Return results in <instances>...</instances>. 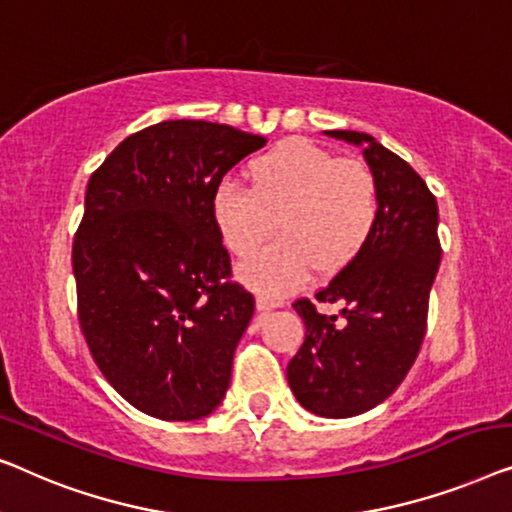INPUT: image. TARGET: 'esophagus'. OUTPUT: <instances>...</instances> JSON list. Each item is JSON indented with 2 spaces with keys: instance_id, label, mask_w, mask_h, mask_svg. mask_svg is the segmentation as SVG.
Segmentation results:
<instances>
[{
  "instance_id": "1",
  "label": "esophagus",
  "mask_w": 512,
  "mask_h": 512,
  "mask_svg": "<svg viewBox=\"0 0 512 512\" xmlns=\"http://www.w3.org/2000/svg\"><path fill=\"white\" fill-rule=\"evenodd\" d=\"M255 306H257L259 313H269V311H273V308L280 306V301L269 299V297H257V304Z\"/></svg>"
}]
</instances>
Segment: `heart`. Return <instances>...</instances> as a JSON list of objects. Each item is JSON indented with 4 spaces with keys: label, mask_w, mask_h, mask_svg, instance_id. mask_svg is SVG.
<instances>
[{
    "label": "heart",
    "mask_w": 512,
    "mask_h": 512,
    "mask_svg": "<svg viewBox=\"0 0 512 512\" xmlns=\"http://www.w3.org/2000/svg\"><path fill=\"white\" fill-rule=\"evenodd\" d=\"M248 190L222 185L211 218L225 248L239 259L283 241L241 269V280L264 297H283L311 278L334 276L355 262L380 215V192L362 160L336 157L304 139L280 141L246 167Z\"/></svg>",
    "instance_id": "b5f03b06"
}]
</instances>
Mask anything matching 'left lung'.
<instances>
[{
    "instance_id": "obj_1",
    "label": "left lung",
    "mask_w": 512,
    "mask_h": 512,
    "mask_svg": "<svg viewBox=\"0 0 512 512\" xmlns=\"http://www.w3.org/2000/svg\"><path fill=\"white\" fill-rule=\"evenodd\" d=\"M327 134L362 146L378 181L380 215L355 262L315 292L320 304L341 301L345 320L322 315L311 299L292 304L306 338L287 364V383L311 413L352 417L383 403L415 364L443 250L436 197L420 174L371 134Z\"/></svg>"
}]
</instances>
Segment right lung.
Here are the masks:
<instances>
[{"mask_svg":"<svg viewBox=\"0 0 512 512\" xmlns=\"http://www.w3.org/2000/svg\"><path fill=\"white\" fill-rule=\"evenodd\" d=\"M264 136L206 120L129 134L88 181L71 264L90 355L122 399L169 422L218 408L255 299L211 218L222 176Z\"/></svg>","mask_w":512,"mask_h":512,"instance_id":"add662e5","label":"right lung"}]
</instances>
